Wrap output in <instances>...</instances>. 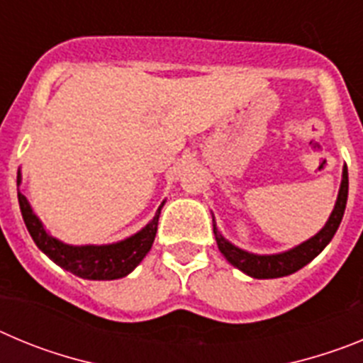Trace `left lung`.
<instances>
[{
  "label": "left lung",
  "instance_id": "1",
  "mask_svg": "<svg viewBox=\"0 0 363 363\" xmlns=\"http://www.w3.org/2000/svg\"><path fill=\"white\" fill-rule=\"evenodd\" d=\"M347 192H349V176H347V165L344 167L342 171V184H340L338 198H336L335 209H333L331 216L327 220V223L323 225V229L320 233H316L313 238H309L307 242L300 243V245L293 247L289 251L278 252V255H252V252H247L240 247L233 245L230 242H227L223 236L220 234L216 227V221L213 218V227H214V236H216V243L220 252L227 258L229 264H233L234 267L240 269L242 272L249 274L252 278H281L287 277V274H293V272L300 271L303 265H307L311 259H314L320 252L325 249V245L333 240L335 233L338 230L340 221L344 218L345 203H347Z\"/></svg>",
  "mask_w": 363,
  "mask_h": 363
}]
</instances>
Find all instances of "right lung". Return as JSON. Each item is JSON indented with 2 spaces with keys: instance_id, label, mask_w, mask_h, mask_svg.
<instances>
[{
  "instance_id": "right-lung-1",
  "label": "right lung",
  "mask_w": 363,
  "mask_h": 363,
  "mask_svg": "<svg viewBox=\"0 0 363 363\" xmlns=\"http://www.w3.org/2000/svg\"><path fill=\"white\" fill-rule=\"evenodd\" d=\"M19 184H21V172L18 171V187ZM18 201L25 225L38 249L49 256L56 265L85 280H118L133 272L152 247L156 230H158L160 213L165 203L162 201L152 220L142 230H138L136 234L121 242L108 243V245H69L47 233L41 220L34 214L30 203L19 192V189Z\"/></svg>"
}]
</instances>
